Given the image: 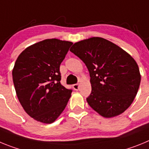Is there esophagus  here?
Masks as SVG:
<instances>
[{
  "label": "esophagus",
  "mask_w": 149,
  "mask_h": 149,
  "mask_svg": "<svg viewBox=\"0 0 149 149\" xmlns=\"http://www.w3.org/2000/svg\"><path fill=\"white\" fill-rule=\"evenodd\" d=\"M79 87H80V84H74L73 85V88L74 90H78Z\"/></svg>",
  "instance_id": "esophagus-1"
}]
</instances>
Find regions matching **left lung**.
Wrapping results in <instances>:
<instances>
[{"label": "left lung", "mask_w": 149, "mask_h": 149, "mask_svg": "<svg viewBox=\"0 0 149 149\" xmlns=\"http://www.w3.org/2000/svg\"><path fill=\"white\" fill-rule=\"evenodd\" d=\"M70 51L89 70L92 92L86 101L95 111L112 118L131 106L141 81L137 63L131 55L101 37L75 42Z\"/></svg>", "instance_id": "1"}]
</instances>
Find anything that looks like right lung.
<instances>
[{"mask_svg":"<svg viewBox=\"0 0 149 149\" xmlns=\"http://www.w3.org/2000/svg\"><path fill=\"white\" fill-rule=\"evenodd\" d=\"M72 44L45 39L27 47L15 61L13 80L17 97L26 113L38 122H54L70 98L72 90L60 84V65Z\"/></svg>","mask_w":149,"mask_h":149,"instance_id":"right-lung-1","label":"right lung"}]
</instances>
